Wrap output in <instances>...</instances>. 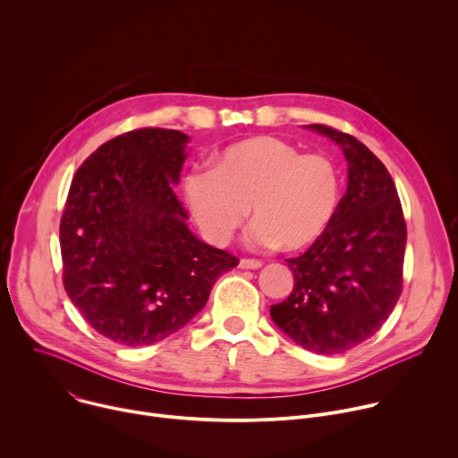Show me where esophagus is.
I'll list each match as a JSON object with an SVG mask.
<instances>
[{"label":"esophagus","mask_w":458,"mask_h":458,"mask_svg":"<svg viewBox=\"0 0 458 458\" xmlns=\"http://www.w3.org/2000/svg\"><path fill=\"white\" fill-rule=\"evenodd\" d=\"M260 267H263V263L257 259H241L239 260V268L241 270H259Z\"/></svg>","instance_id":"34e87169"}]
</instances>
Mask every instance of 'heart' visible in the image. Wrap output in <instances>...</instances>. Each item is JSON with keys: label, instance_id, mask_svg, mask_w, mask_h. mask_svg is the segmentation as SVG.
Returning a JSON list of instances; mask_svg holds the SVG:
<instances>
[{"label": "heart", "instance_id": "1", "mask_svg": "<svg viewBox=\"0 0 458 458\" xmlns=\"http://www.w3.org/2000/svg\"><path fill=\"white\" fill-rule=\"evenodd\" d=\"M184 203L203 235L228 244L246 223L255 225L250 242L288 251L315 244L337 216L343 181L334 161L301 154L277 138L233 143L212 159V168H193L182 179Z\"/></svg>", "mask_w": 458, "mask_h": 458}]
</instances>
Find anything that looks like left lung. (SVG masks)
Returning a JSON list of instances; mask_svg holds the SVG:
<instances>
[{
    "label": "left lung",
    "instance_id": "left-lung-1",
    "mask_svg": "<svg viewBox=\"0 0 458 458\" xmlns=\"http://www.w3.org/2000/svg\"><path fill=\"white\" fill-rule=\"evenodd\" d=\"M306 128L343 148L348 188L326 233L286 259L293 290L270 315L304 350L339 355L375 335L394 311L403 292L406 223L394 179L366 145L324 124Z\"/></svg>",
    "mask_w": 458,
    "mask_h": 458
}]
</instances>
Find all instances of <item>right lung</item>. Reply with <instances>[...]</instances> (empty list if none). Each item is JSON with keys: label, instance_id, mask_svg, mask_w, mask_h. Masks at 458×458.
<instances>
[{"label": "right lung", "instance_id": "1", "mask_svg": "<svg viewBox=\"0 0 458 458\" xmlns=\"http://www.w3.org/2000/svg\"><path fill=\"white\" fill-rule=\"evenodd\" d=\"M190 138L141 128L76 172L59 225L63 284L103 337L150 346L198 315L237 257L195 237L174 193Z\"/></svg>", "mask_w": 458, "mask_h": 458}]
</instances>
